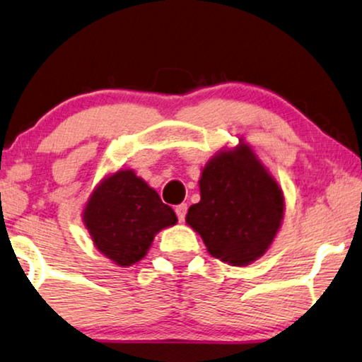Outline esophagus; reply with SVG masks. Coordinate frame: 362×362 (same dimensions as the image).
Returning a JSON list of instances; mask_svg holds the SVG:
<instances>
[{"label":"esophagus","mask_w":362,"mask_h":362,"mask_svg":"<svg viewBox=\"0 0 362 362\" xmlns=\"http://www.w3.org/2000/svg\"><path fill=\"white\" fill-rule=\"evenodd\" d=\"M187 209H189V206H187V204H180V205H177V206H175V214H177L178 220H180V221H184V220H185Z\"/></svg>","instance_id":"34e87169"}]
</instances>
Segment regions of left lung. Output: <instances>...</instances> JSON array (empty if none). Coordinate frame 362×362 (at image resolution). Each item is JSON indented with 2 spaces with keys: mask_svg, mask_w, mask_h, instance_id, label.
<instances>
[{
  "mask_svg": "<svg viewBox=\"0 0 362 362\" xmlns=\"http://www.w3.org/2000/svg\"><path fill=\"white\" fill-rule=\"evenodd\" d=\"M200 202L185 221L211 257L247 267L272 247L283 221L285 197L268 168L240 141L206 162L199 180Z\"/></svg>",
  "mask_w": 362,
  "mask_h": 362,
  "instance_id": "8db88e82",
  "label": "left lung"
}]
</instances>
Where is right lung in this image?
Returning a JSON list of instances; mask_svg holds the SVG:
<instances>
[{
	"mask_svg": "<svg viewBox=\"0 0 362 362\" xmlns=\"http://www.w3.org/2000/svg\"><path fill=\"white\" fill-rule=\"evenodd\" d=\"M83 221L105 258L131 267L146 257L158 231L177 223V215L136 172L120 168L93 190Z\"/></svg>",
	"mask_w": 362,
	"mask_h": 362,
	"instance_id": "add662e5",
	"label": "right lung"
}]
</instances>
